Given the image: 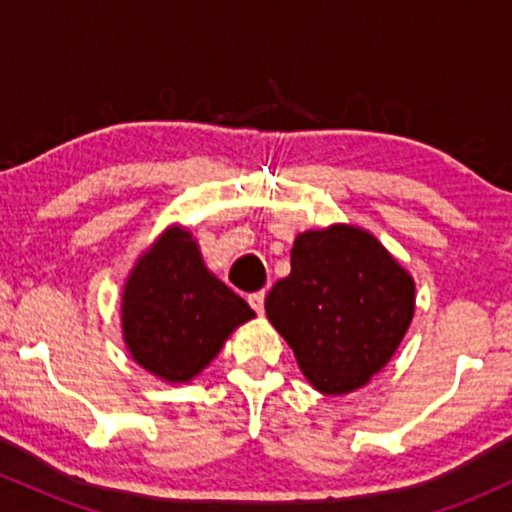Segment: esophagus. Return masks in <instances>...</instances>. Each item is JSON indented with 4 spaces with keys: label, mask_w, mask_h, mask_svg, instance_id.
Masks as SVG:
<instances>
[{
    "label": "esophagus",
    "mask_w": 512,
    "mask_h": 512,
    "mask_svg": "<svg viewBox=\"0 0 512 512\" xmlns=\"http://www.w3.org/2000/svg\"><path fill=\"white\" fill-rule=\"evenodd\" d=\"M248 303H250V308L255 310L257 315H262V313H264V291H255V293H250V296H248Z\"/></svg>",
    "instance_id": "obj_1"
}]
</instances>
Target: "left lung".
Wrapping results in <instances>:
<instances>
[{
    "label": "left lung",
    "instance_id": "8db88e82",
    "mask_svg": "<svg viewBox=\"0 0 512 512\" xmlns=\"http://www.w3.org/2000/svg\"><path fill=\"white\" fill-rule=\"evenodd\" d=\"M264 310L315 390L344 395L397 351L414 315V279L361 228L305 231Z\"/></svg>",
    "mask_w": 512,
    "mask_h": 512
}]
</instances>
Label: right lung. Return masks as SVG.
Here are the masks:
<instances>
[{"label":"right lung","instance_id":"add662e5","mask_svg":"<svg viewBox=\"0 0 512 512\" xmlns=\"http://www.w3.org/2000/svg\"><path fill=\"white\" fill-rule=\"evenodd\" d=\"M250 317V305L204 267L182 228H170L142 255L122 296L129 354L168 383L195 378Z\"/></svg>","mask_w":512,"mask_h":512}]
</instances>
